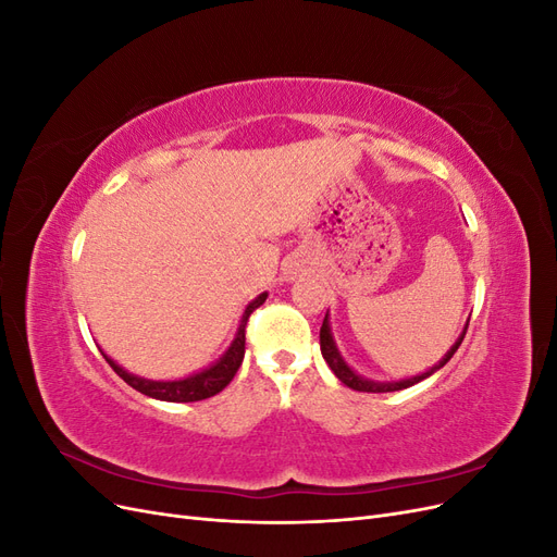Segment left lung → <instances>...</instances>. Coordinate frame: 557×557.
Wrapping results in <instances>:
<instances>
[{"label":"left lung","mask_w":557,"mask_h":557,"mask_svg":"<svg viewBox=\"0 0 557 557\" xmlns=\"http://www.w3.org/2000/svg\"><path fill=\"white\" fill-rule=\"evenodd\" d=\"M467 325H469V323H467ZM467 325H465V332L460 334V339L455 342V346L446 352L444 360H442L440 364H434V367L430 369V372H425V374H418V376H413V379H404V381H397V383H374V381H367V379H362V376H358L356 372H352V369L342 360L339 350H336V346H334L327 315H325V320H323V327H320V350H323V358H325V362L330 364L334 376L339 379L344 385L352 387V391H358V393H395V391H404V387H411V385L420 383L423 379L432 376V374L436 372V369H442V367L453 358V352L460 348V344H462V339H465V334H467Z\"/></svg>","instance_id":"8db88e82"}]
</instances>
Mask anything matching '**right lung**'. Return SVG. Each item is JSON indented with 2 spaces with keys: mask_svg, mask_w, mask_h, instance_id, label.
<instances>
[{
  "mask_svg": "<svg viewBox=\"0 0 557 557\" xmlns=\"http://www.w3.org/2000/svg\"><path fill=\"white\" fill-rule=\"evenodd\" d=\"M267 299V295L262 293L258 299H252L250 305L244 311L242 318V325L237 332V339L232 342L230 350L225 356L218 360L213 367L205 369V372H199L195 376L188 379H181V381H148V379H139L134 374H127L123 367H117L111 358H107V362L111 364L113 372L121 376L127 385H132L134 391H139L141 395H148L153 399H162V401H199V399H207L213 397L223 391V387L230 385V381L234 379V374L239 372L242 360H244V352H246V323L250 313L256 311L262 301Z\"/></svg>",
  "mask_w": 557,
  "mask_h": 557,
  "instance_id": "obj_1",
  "label": "right lung"
}]
</instances>
